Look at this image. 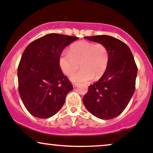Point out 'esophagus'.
I'll return each mask as SVG.
<instances>
[{
	"instance_id": "obj_1",
	"label": "esophagus",
	"mask_w": 153,
	"mask_h": 153,
	"mask_svg": "<svg viewBox=\"0 0 153 153\" xmlns=\"http://www.w3.org/2000/svg\"><path fill=\"white\" fill-rule=\"evenodd\" d=\"M73 87H76V86H78V83H74L73 84Z\"/></svg>"
}]
</instances>
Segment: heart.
<instances>
[{"instance_id": "heart-1", "label": "heart", "mask_w": 153, "mask_h": 153, "mask_svg": "<svg viewBox=\"0 0 153 153\" xmlns=\"http://www.w3.org/2000/svg\"><path fill=\"white\" fill-rule=\"evenodd\" d=\"M108 61L109 53L105 45L86 41L72 44L68 53L63 52L59 58L60 68L68 76L76 73L80 65L82 70L72 78L73 82L78 83L100 79L106 71Z\"/></svg>"}]
</instances>
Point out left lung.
I'll list each match as a JSON object with an SVG mask.
<instances>
[{"label":"left lung","mask_w":153,"mask_h":153,"mask_svg":"<svg viewBox=\"0 0 153 153\" xmlns=\"http://www.w3.org/2000/svg\"><path fill=\"white\" fill-rule=\"evenodd\" d=\"M85 38L105 45L109 61L105 74L88 86L83 104L93 115L110 120L121 114L130 102L135 91L137 66L130 48L119 39L105 35Z\"/></svg>","instance_id":"left-lung-1"}]
</instances>
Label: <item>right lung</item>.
<instances>
[{
    "label": "right lung",
    "mask_w": 153,
    "mask_h": 153,
    "mask_svg": "<svg viewBox=\"0 0 153 153\" xmlns=\"http://www.w3.org/2000/svg\"><path fill=\"white\" fill-rule=\"evenodd\" d=\"M78 37L50 33L26 47L18 66V89L31 115L48 118L59 111L73 88L64 75L59 58L67 46Z\"/></svg>",
    "instance_id": "1"
}]
</instances>
